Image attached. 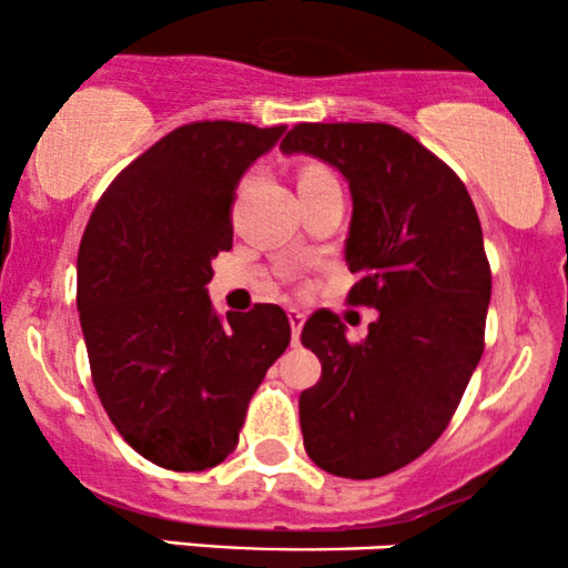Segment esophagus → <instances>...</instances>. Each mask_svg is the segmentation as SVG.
Here are the masks:
<instances>
[{"instance_id": "34e87169", "label": "esophagus", "mask_w": 568, "mask_h": 568, "mask_svg": "<svg viewBox=\"0 0 568 568\" xmlns=\"http://www.w3.org/2000/svg\"><path fill=\"white\" fill-rule=\"evenodd\" d=\"M290 326H292V343H300V332H303V324H305V313L297 311V308H290Z\"/></svg>"}]
</instances>
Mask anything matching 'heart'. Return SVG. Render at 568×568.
I'll use <instances>...</instances> for the list:
<instances>
[{
  "label": "heart",
  "instance_id": "heart-1",
  "mask_svg": "<svg viewBox=\"0 0 568 568\" xmlns=\"http://www.w3.org/2000/svg\"><path fill=\"white\" fill-rule=\"evenodd\" d=\"M316 175H329V172L322 170V166H308V170H303V175H300V180H303V178H316Z\"/></svg>",
  "mask_w": 568,
  "mask_h": 568
}]
</instances>
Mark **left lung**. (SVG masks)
Listing matches in <instances>:
<instances>
[{"instance_id":"8db88e82","label":"left lung","mask_w":568,"mask_h":568,"mask_svg":"<svg viewBox=\"0 0 568 568\" xmlns=\"http://www.w3.org/2000/svg\"><path fill=\"white\" fill-rule=\"evenodd\" d=\"M282 153L348 180V300L377 308L362 343L329 311L303 326L322 379L300 393L305 452L343 478L404 468L442 436L484 353L491 271L470 193L442 159L390 124H297Z\"/></svg>"}]
</instances>
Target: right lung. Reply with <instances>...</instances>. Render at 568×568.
<instances>
[{
  "instance_id": "obj_1",
  "label": "right lung",
  "mask_w": 568,
  "mask_h": 568,
  "mask_svg": "<svg viewBox=\"0 0 568 568\" xmlns=\"http://www.w3.org/2000/svg\"><path fill=\"white\" fill-rule=\"evenodd\" d=\"M286 126L193 122L119 172L87 223L77 308L92 383L138 455L166 470L215 468L290 345L278 305L212 311V260L231 250L239 180Z\"/></svg>"
}]
</instances>
